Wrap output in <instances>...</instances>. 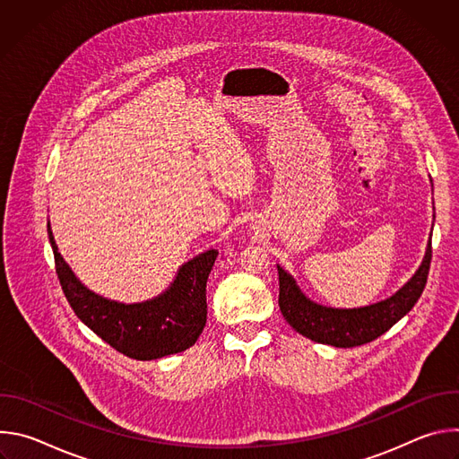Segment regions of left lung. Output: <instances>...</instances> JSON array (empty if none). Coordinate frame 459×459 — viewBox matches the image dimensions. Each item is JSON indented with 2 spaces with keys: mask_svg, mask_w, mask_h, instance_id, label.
Wrapping results in <instances>:
<instances>
[{
  "mask_svg": "<svg viewBox=\"0 0 459 459\" xmlns=\"http://www.w3.org/2000/svg\"><path fill=\"white\" fill-rule=\"evenodd\" d=\"M430 259L432 234L414 276L396 294L358 308H334L312 301L303 294L296 280L278 265L280 310L296 333L316 343L342 349L365 345L385 334L392 325L411 312L425 289Z\"/></svg>",
  "mask_w": 459,
  "mask_h": 459,
  "instance_id": "1",
  "label": "left lung"
}]
</instances>
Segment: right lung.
<instances>
[{"label":"right lung","instance_id":"1","mask_svg":"<svg viewBox=\"0 0 459 459\" xmlns=\"http://www.w3.org/2000/svg\"><path fill=\"white\" fill-rule=\"evenodd\" d=\"M54 250L56 273L76 316L117 352L151 361L178 354L198 342L207 323V280L218 257L211 248L183 264L169 289L152 299L119 303L87 289L57 252L47 223Z\"/></svg>","mask_w":459,"mask_h":459}]
</instances>
